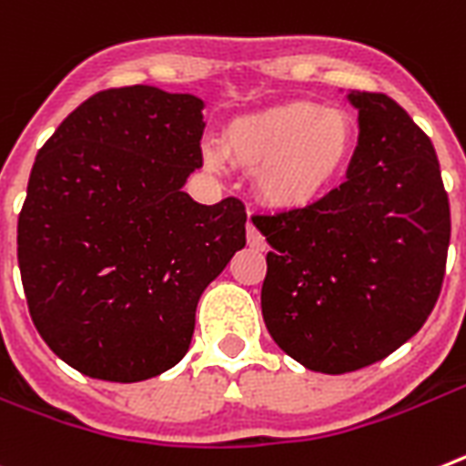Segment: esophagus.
<instances>
[{"instance_id": "34e87169", "label": "esophagus", "mask_w": 466, "mask_h": 466, "mask_svg": "<svg viewBox=\"0 0 466 466\" xmlns=\"http://www.w3.org/2000/svg\"><path fill=\"white\" fill-rule=\"evenodd\" d=\"M246 239H248V246H253V248H258V251H263L265 248V237L258 232L253 222H248V225H246Z\"/></svg>"}]
</instances>
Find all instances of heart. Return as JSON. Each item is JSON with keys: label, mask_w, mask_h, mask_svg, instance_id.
Returning <instances> with one entry per match:
<instances>
[{"label": "heart", "mask_w": 466, "mask_h": 466, "mask_svg": "<svg viewBox=\"0 0 466 466\" xmlns=\"http://www.w3.org/2000/svg\"><path fill=\"white\" fill-rule=\"evenodd\" d=\"M353 118L339 108L310 101L246 116L229 125L225 154L244 167H258V194L272 206H306L334 187L353 156ZM210 167H220L222 151L203 148Z\"/></svg>", "instance_id": "b5f03b06"}]
</instances>
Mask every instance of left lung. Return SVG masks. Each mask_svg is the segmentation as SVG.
Segmentation results:
<instances>
[{
    "instance_id": "1",
    "label": "left lung",
    "mask_w": 466,
    "mask_h": 466,
    "mask_svg": "<svg viewBox=\"0 0 466 466\" xmlns=\"http://www.w3.org/2000/svg\"><path fill=\"white\" fill-rule=\"evenodd\" d=\"M360 137L348 179L306 208L253 215L275 251L260 306L277 346L346 374L412 339L441 296L451 203L431 139L381 92L348 96Z\"/></svg>"
}]
</instances>
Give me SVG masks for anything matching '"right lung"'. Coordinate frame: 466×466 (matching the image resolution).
<instances>
[{
	"instance_id": "obj_1",
	"label": "right lung",
	"mask_w": 466,
	"mask_h": 466,
	"mask_svg": "<svg viewBox=\"0 0 466 466\" xmlns=\"http://www.w3.org/2000/svg\"><path fill=\"white\" fill-rule=\"evenodd\" d=\"M203 101L96 92L35 158L18 268L35 327L77 372L132 384L189 350L203 289L246 246V208L182 191L203 166Z\"/></svg>"
}]
</instances>
